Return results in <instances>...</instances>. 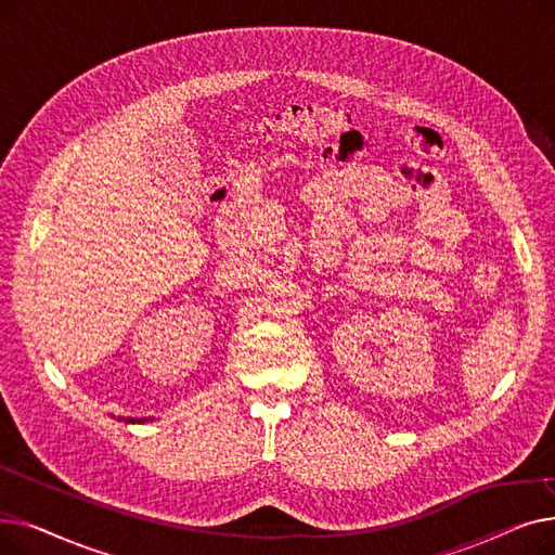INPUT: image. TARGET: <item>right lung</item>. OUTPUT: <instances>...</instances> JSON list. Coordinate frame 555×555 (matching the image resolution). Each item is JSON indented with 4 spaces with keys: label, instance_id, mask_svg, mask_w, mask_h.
Returning a JSON list of instances; mask_svg holds the SVG:
<instances>
[{
    "label": "right lung",
    "instance_id": "right-lung-1",
    "mask_svg": "<svg viewBox=\"0 0 555 555\" xmlns=\"http://www.w3.org/2000/svg\"><path fill=\"white\" fill-rule=\"evenodd\" d=\"M121 421H126V423H143L145 418H143V421H141V418H137V421H134V418H121Z\"/></svg>",
    "mask_w": 555,
    "mask_h": 555
}]
</instances>
